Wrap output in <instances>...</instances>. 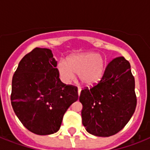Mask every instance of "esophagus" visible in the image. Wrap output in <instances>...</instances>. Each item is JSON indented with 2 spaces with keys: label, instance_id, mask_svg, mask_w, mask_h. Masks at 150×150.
<instances>
[{
  "label": "esophagus",
  "instance_id": "obj_1",
  "mask_svg": "<svg viewBox=\"0 0 150 150\" xmlns=\"http://www.w3.org/2000/svg\"><path fill=\"white\" fill-rule=\"evenodd\" d=\"M81 90H82L81 88H79V89H78V94H79V96L80 93H81Z\"/></svg>",
  "mask_w": 150,
  "mask_h": 150
}]
</instances>
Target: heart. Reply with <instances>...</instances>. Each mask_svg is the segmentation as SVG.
<instances>
[{"label": "heart", "instance_id": "1", "mask_svg": "<svg viewBox=\"0 0 150 150\" xmlns=\"http://www.w3.org/2000/svg\"><path fill=\"white\" fill-rule=\"evenodd\" d=\"M59 75L66 82L79 75L80 81L86 86H95L102 79L106 68V61L96 53L75 54L68 57L67 63L60 61L57 65Z\"/></svg>", "mask_w": 150, "mask_h": 150}]
</instances>
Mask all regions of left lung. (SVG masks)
Instances as JSON below:
<instances>
[{"mask_svg":"<svg viewBox=\"0 0 150 150\" xmlns=\"http://www.w3.org/2000/svg\"><path fill=\"white\" fill-rule=\"evenodd\" d=\"M82 121L86 131L100 137L120 132L135 112V78L124 57L113 59L98 84L81 91Z\"/></svg>","mask_w":150,"mask_h":150,"instance_id":"obj_1","label":"left lung"}]
</instances>
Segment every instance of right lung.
Masks as SVG:
<instances>
[{"label": "right lung", "mask_w": 150, "mask_h": 150, "mask_svg": "<svg viewBox=\"0 0 150 150\" xmlns=\"http://www.w3.org/2000/svg\"><path fill=\"white\" fill-rule=\"evenodd\" d=\"M56 67L50 49L36 47L20 61L13 75V110L22 125L36 135L57 132L64 113L79 98L77 87L64 84Z\"/></svg>", "instance_id": "1"}]
</instances>
